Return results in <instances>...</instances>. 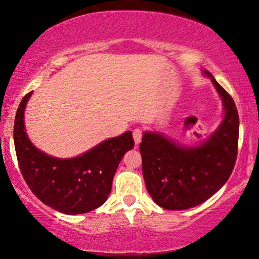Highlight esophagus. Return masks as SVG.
Segmentation results:
<instances>
[{"instance_id":"34e87169","label":"esophagus","mask_w":259,"mask_h":259,"mask_svg":"<svg viewBox=\"0 0 259 259\" xmlns=\"http://www.w3.org/2000/svg\"><path fill=\"white\" fill-rule=\"evenodd\" d=\"M141 137H143V131L140 128H136L133 131V139L136 145H139V143L141 141Z\"/></svg>"}]
</instances>
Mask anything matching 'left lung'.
Instances as JSON below:
<instances>
[{
  "label": "left lung",
  "instance_id": "obj_1",
  "mask_svg": "<svg viewBox=\"0 0 259 259\" xmlns=\"http://www.w3.org/2000/svg\"><path fill=\"white\" fill-rule=\"evenodd\" d=\"M225 116L219 128L197 147H184L159 133H144L140 143L146 189L166 210H185L213 196L228 182L238 152L239 116L235 101L211 73Z\"/></svg>",
  "mask_w": 259,
  "mask_h": 259
}]
</instances>
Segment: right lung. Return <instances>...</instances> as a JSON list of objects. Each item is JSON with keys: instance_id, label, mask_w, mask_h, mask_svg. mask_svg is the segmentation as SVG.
<instances>
[{"instance_id": "add662e5", "label": "right lung", "mask_w": 259, "mask_h": 259, "mask_svg": "<svg viewBox=\"0 0 259 259\" xmlns=\"http://www.w3.org/2000/svg\"><path fill=\"white\" fill-rule=\"evenodd\" d=\"M24 95L14 122V144L23 179L35 196L48 206L66 214L95 210L107 200L119 162L132 150V132L105 140L82 155L72 159L49 157L33 146L24 131Z\"/></svg>"}]
</instances>
